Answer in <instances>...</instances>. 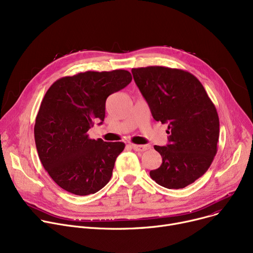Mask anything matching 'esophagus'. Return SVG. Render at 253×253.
Instances as JSON below:
<instances>
[{"label":"esophagus","mask_w":253,"mask_h":253,"mask_svg":"<svg viewBox=\"0 0 253 253\" xmlns=\"http://www.w3.org/2000/svg\"><path fill=\"white\" fill-rule=\"evenodd\" d=\"M132 149L136 152H145L151 149V145L150 144H145V145H138V144H132L131 145Z\"/></svg>","instance_id":"34e87169"}]
</instances>
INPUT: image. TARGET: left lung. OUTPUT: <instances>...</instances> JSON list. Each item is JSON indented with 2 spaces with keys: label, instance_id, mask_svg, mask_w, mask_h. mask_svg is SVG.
I'll return each instance as SVG.
<instances>
[{
  "label": "left lung",
  "instance_id": "left-lung-1",
  "mask_svg": "<svg viewBox=\"0 0 253 253\" xmlns=\"http://www.w3.org/2000/svg\"><path fill=\"white\" fill-rule=\"evenodd\" d=\"M153 118L168 124L166 147L155 145L162 164L150 175L167 189H183L201 177L217 152L219 119L199 80L165 66L132 69Z\"/></svg>",
  "mask_w": 253,
  "mask_h": 253
}]
</instances>
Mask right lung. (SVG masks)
Instances as JSON below:
<instances>
[{"mask_svg":"<svg viewBox=\"0 0 253 253\" xmlns=\"http://www.w3.org/2000/svg\"><path fill=\"white\" fill-rule=\"evenodd\" d=\"M132 80L128 71L85 72L53 83L41 102L35 141L44 168L66 192L87 196L101 190L112 177L123 142L89 138L95 121L102 124L105 100Z\"/></svg>","mask_w":253,"mask_h":253,"instance_id":"add662e5","label":"right lung"}]
</instances>
